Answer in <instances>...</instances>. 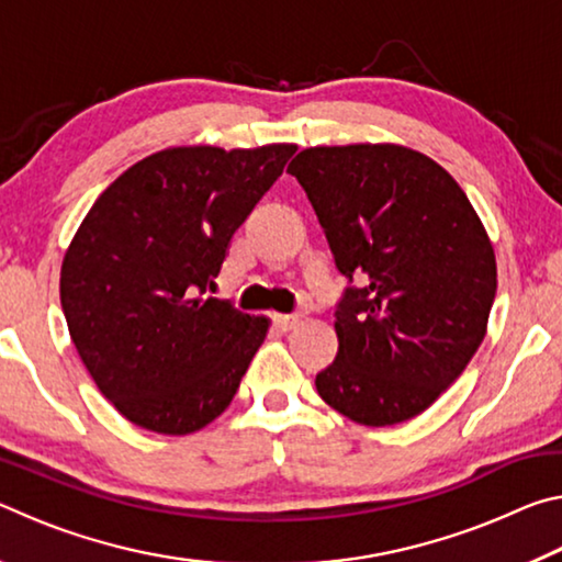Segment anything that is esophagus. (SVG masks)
I'll return each mask as SVG.
<instances>
[{
	"label": "esophagus",
	"instance_id": "esophagus-1",
	"mask_svg": "<svg viewBox=\"0 0 562 562\" xmlns=\"http://www.w3.org/2000/svg\"><path fill=\"white\" fill-rule=\"evenodd\" d=\"M272 322H274V327H280V329H292L294 325H297L300 322V315H272Z\"/></svg>",
	"mask_w": 562,
	"mask_h": 562
}]
</instances>
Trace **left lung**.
<instances>
[{"label": "left lung", "instance_id": "obj_1", "mask_svg": "<svg viewBox=\"0 0 562 562\" xmlns=\"http://www.w3.org/2000/svg\"><path fill=\"white\" fill-rule=\"evenodd\" d=\"M288 173L307 193L349 288L337 359L317 394L364 426L429 408L469 364L496 297V255L461 186L392 144L304 148Z\"/></svg>", "mask_w": 562, "mask_h": 562}]
</instances>
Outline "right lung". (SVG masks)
I'll use <instances>...</instances> for the list:
<instances>
[{"label": "right lung", "mask_w": 562, "mask_h": 562, "mask_svg": "<svg viewBox=\"0 0 562 562\" xmlns=\"http://www.w3.org/2000/svg\"><path fill=\"white\" fill-rule=\"evenodd\" d=\"M294 150H158L83 217L64 255L61 310L93 382L131 424L183 436L231 406L270 322L203 294Z\"/></svg>", "instance_id": "obj_1"}]
</instances>
